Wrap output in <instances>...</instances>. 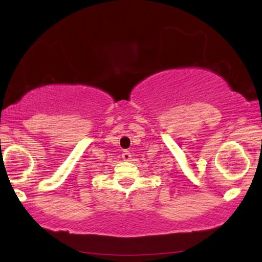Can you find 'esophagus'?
<instances>
[{
    "mask_svg": "<svg viewBox=\"0 0 262 262\" xmlns=\"http://www.w3.org/2000/svg\"><path fill=\"white\" fill-rule=\"evenodd\" d=\"M123 160L126 161V162H128V161H131V154L127 151V150H125L124 154H123Z\"/></svg>",
    "mask_w": 262,
    "mask_h": 262,
    "instance_id": "34e87169",
    "label": "esophagus"
}]
</instances>
